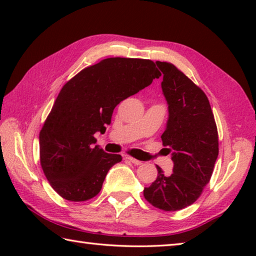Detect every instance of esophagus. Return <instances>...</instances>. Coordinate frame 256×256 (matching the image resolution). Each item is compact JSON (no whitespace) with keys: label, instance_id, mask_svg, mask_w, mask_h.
Returning a JSON list of instances; mask_svg holds the SVG:
<instances>
[{"label":"esophagus","instance_id":"34e87169","mask_svg":"<svg viewBox=\"0 0 256 256\" xmlns=\"http://www.w3.org/2000/svg\"><path fill=\"white\" fill-rule=\"evenodd\" d=\"M125 160H128L130 162H132V164H136V166H138V164H142V162H140V160L134 159V158H132V157H130V156H126V157H125Z\"/></svg>","mask_w":256,"mask_h":256}]
</instances>
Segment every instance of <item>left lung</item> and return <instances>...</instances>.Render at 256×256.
I'll use <instances>...</instances> for the list:
<instances>
[{
	"label": "left lung",
	"instance_id": "8db88e82",
	"mask_svg": "<svg viewBox=\"0 0 256 256\" xmlns=\"http://www.w3.org/2000/svg\"><path fill=\"white\" fill-rule=\"evenodd\" d=\"M164 78L162 89L168 104V120L162 144L172 154L174 168L158 176L144 196L164 211H177L200 198L209 183L219 154L218 131L206 94L174 64L156 62Z\"/></svg>",
	"mask_w": 256,
	"mask_h": 256
}]
</instances>
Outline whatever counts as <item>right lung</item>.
Segmentation results:
<instances>
[{
  "instance_id": "right-lung-1",
  "label": "right lung",
  "mask_w": 256,
  "mask_h": 256,
  "mask_svg": "<svg viewBox=\"0 0 256 256\" xmlns=\"http://www.w3.org/2000/svg\"><path fill=\"white\" fill-rule=\"evenodd\" d=\"M160 76L150 60L110 58L63 86L40 133L42 168L58 196L81 202L100 192L122 157L94 146V133H105L114 108Z\"/></svg>"
}]
</instances>
